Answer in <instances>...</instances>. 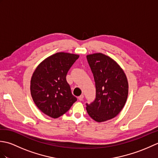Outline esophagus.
<instances>
[{"instance_id": "34e87169", "label": "esophagus", "mask_w": 158, "mask_h": 158, "mask_svg": "<svg viewBox=\"0 0 158 158\" xmlns=\"http://www.w3.org/2000/svg\"><path fill=\"white\" fill-rule=\"evenodd\" d=\"M83 98H84V96H83V95L82 94V95H81V96L78 97V99L80 100V101H81V100H83Z\"/></svg>"}]
</instances>
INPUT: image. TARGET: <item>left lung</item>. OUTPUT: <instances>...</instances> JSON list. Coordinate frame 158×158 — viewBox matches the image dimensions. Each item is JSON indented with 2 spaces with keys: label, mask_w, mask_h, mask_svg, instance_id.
<instances>
[{
  "label": "left lung",
  "mask_w": 158,
  "mask_h": 158,
  "mask_svg": "<svg viewBox=\"0 0 158 158\" xmlns=\"http://www.w3.org/2000/svg\"><path fill=\"white\" fill-rule=\"evenodd\" d=\"M96 85V98L86 103L88 115L102 122L116 117L123 108L128 94V83L115 60L101 53L87 56Z\"/></svg>",
  "instance_id": "1"
}]
</instances>
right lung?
Instances as JSON below:
<instances>
[{
	"label": "right lung",
	"instance_id": "add662e5",
	"mask_svg": "<svg viewBox=\"0 0 158 158\" xmlns=\"http://www.w3.org/2000/svg\"><path fill=\"white\" fill-rule=\"evenodd\" d=\"M79 57L69 53H56L43 60L33 73L31 81L32 98L45 115L58 118L77 101L66 77Z\"/></svg>",
	"mask_w": 158,
	"mask_h": 158
}]
</instances>
